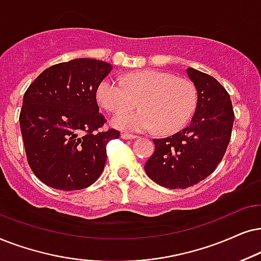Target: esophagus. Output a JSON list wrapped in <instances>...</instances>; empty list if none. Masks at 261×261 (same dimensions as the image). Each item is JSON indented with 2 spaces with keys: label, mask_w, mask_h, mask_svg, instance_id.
Segmentation results:
<instances>
[{
  "label": "esophagus",
  "mask_w": 261,
  "mask_h": 261,
  "mask_svg": "<svg viewBox=\"0 0 261 261\" xmlns=\"http://www.w3.org/2000/svg\"><path fill=\"white\" fill-rule=\"evenodd\" d=\"M121 138H124V140H135V138H137V136H136V135L123 133V134H121Z\"/></svg>",
  "instance_id": "esophagus-1"
}]
</instances>
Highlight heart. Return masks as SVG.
I'll return each instance as SVG.
<instances>
[{"mask_svg": "<svg viewBox=\"0 0 261 261\" xmlns=\"http://www.w3.org/2000/svg\"><path fill=\"white\" fill-rule=\"evenodd\" d=\"M103 109L118 113L112 124L120 130L143 133L159 127L161 134L180 130L197 106V89L190 80L160 70H138L123 79L105 77L96 87ZM140 100L142 110L124 111Z\"/></svg>", "mask_w": 261, "mask_h": 261, "instance_id": "obj_1", "label": "heart"}]
</instances>
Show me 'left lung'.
I'll return each mask as SVG.
<instances>
[{
	"instance_id": "1",
	"label": "left lung",
	"mask_w": 261,
	"mask_h": 261,
	"mask_svg": "<svg viewBox=\"0 0 261 261\" xmlns=\"http://www.w3.org/2000/svg\"><path fill=\"white\" fill-rule=\"evenodd\" d=\"M197 89V107L190 125L166 138H154L155 151L144 169L167 189H186L213 173L230 141L234 111L230 96L213 76L187 68Z\"/></svg>"
}]
</instances>
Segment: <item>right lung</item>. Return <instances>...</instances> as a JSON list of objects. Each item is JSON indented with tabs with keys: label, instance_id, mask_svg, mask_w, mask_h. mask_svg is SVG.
I'll return each mask as SVG.
<instances>
[{
	"label": "right lung",
	"instance_id": "1",
	"mask_svg": "<svg viewBox=\"0 0 261 261\" xmlns=\"http://www.w3.org/2000/svg\"><path fill=\"white\" fill-rule=\"evenodd\" d=\"M112 65L92 58L45 69L23 95L20 112L26 156L40 181L56 190H82L96 181L106 162L107 142L119 137L110 128L98 133L96 87Z\"/></svg>",
	"mask_w": 261,
	"mask_h": 261
}]
</instances>
